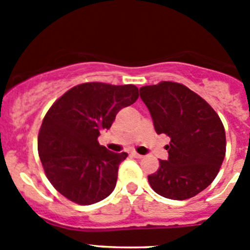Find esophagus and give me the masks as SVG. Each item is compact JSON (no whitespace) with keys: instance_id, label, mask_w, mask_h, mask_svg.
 I'll return each instance as SVG.
<instances>
[{"instance_id":"34e87169","label":"esophagus","mask_w":250,"mask_h":250,"mask_svg":"<svg viewBox=\"0 0 250 250\" xmlns=\"http://www.w3.org/2000/svg\"><path fill=\"white\" fill-rule=\"evenodd\" d=\"M131 156L132 158H135V159H143L144 156L140 155V154H138V152H131Z\"/></svg>"}]
</instances>
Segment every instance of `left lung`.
Instances as JSON below:
<instances>
[{
	"label": "left lung",
	"mask_w": 250,
	"mask_h": 250,
	"mask_svg": "<svg viewBox=\"0 0 250 250\" xmlns=\"http://www.w3.org/2000/svg\"><path fill=\"white\" fill-rule=\"evenodd\" d=\"M158 134L170 138L167 160L147 176L159 195L190 199L211 184L225 156V130L219 115L183 83L161 81L140 87Z\"/></svg>",
	"instance_id": "left-lung-1"
}]
</instances>
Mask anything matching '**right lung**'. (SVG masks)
Masks as SVG:
<instances>
[{"label": "right lung", "instance_id": "1", "mask_svg": "<svg viewBox=\"0 0 250 250\" xmlns=\"http://www.w3.org/2000/svg\"><path fill=\"white\" fill-rule=\"evenodd\" d=\"M138 98L135 85L85 83L66 91L46 112L37 149L48 182L66 199L90 205L112 193L127 154L110 151L98 138Z\"/></svg>", "mask_w": 250, "mask_h": 250}]
</instances>
